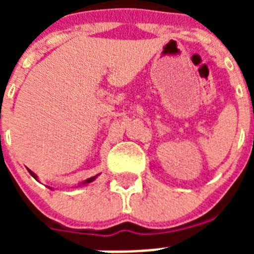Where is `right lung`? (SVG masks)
Returning a JSON list of instances; mask_svg holds the SVG:
<instances>
[{"mask_svg":"<svg viewBox=\"0 0 254 254\" xmlns=\"http://www.w3.org/2000/svg\"><path fill=\"white\" fill-rule=\"evenodd\" d=\"M28 172L30 173V176L33 177V178H35L38 181V176H37V174H35L34 172H31L30 169H28ZM98 176H99V174H96V176L91 177V178H87V179H85V181L80 182V183H78V185H77V187H85V186H87V185H89V183H91V182L95 181V179L98 178ZM49 188H51V187H49ZM51 190H52V188H51Z\"/></svg>","mask_w":254,"mask_h":254,"instance_id":"right-lung-1","label":"right lung"}]
</instances>
